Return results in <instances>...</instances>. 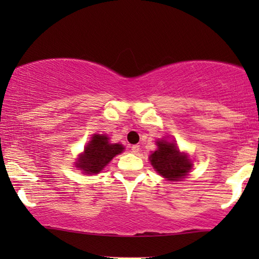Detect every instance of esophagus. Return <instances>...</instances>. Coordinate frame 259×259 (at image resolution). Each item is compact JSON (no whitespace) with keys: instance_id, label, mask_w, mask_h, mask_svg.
Instances as JSON below:
<instances>
[{"instance_id":"obj_1","label":"esophagus","mask_w":259,"mask_h":259,"mask_svg":"<svg viewBox=\"0 0 259 259\" xmlns=\"http://www.w3.org/2000/svg\"><path fill=\"white\" fill-rule=\"evenodd\" d=\"M140 151V146L139 145H133V146H131V152H132V153H138V152Z\"/></svg>"}]
</instances>
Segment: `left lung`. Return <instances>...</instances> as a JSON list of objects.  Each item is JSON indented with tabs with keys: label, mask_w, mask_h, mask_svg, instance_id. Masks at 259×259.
I'll return each instance as SVG.
<instances>
[{
	"label": "left lung",
	"mask_w": 259,
	"mask_h": 259,
	"mask_svg": "<svg viewBox=\"0 0 259 259\" xmlns=\"http://www.w3.org/2000/svg\"><path fill=\"white\" fill-rule=\"evenodd\" d=\"M158 150L151 154L150 160L159 175L168 180H179L192 167L186 155L182 154L175 144L161 140L157 144Z\"/></svg>",
	"instance_id": "obj_1"
}]
</instances>
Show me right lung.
<instances>
[{"mask_svg": "<svg viewBox=\"0 0 259 259\" xmlns=\"http://www.w3.org/2000/svg\"><path fill=\"white\" fill-rule=\"evenodd\" d=\"M122 151V145L109 144L106 136L94 134L76 161V167L82 169L87 175H97L112 160L113 157L121 153Z\"/></svg>", "mask_w": 259, "mask_h": 259, "instance_id": "add662e5", "label": "right lung"}]
</instances>
